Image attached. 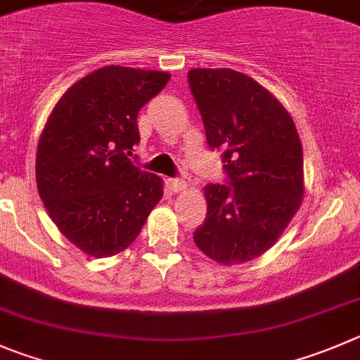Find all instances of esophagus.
I'll return each mask as SVG.
<instances>
[{
    "label": "esophagus",
    "instance_id": "obj_1",
    "mask_svg": "<svg viewBox=\"0 0 360 360\" xmlns=\"http://www.w3.org/2000/svg\"><path fill=\"white\" fill-rule=\"evenodd\" d=\"M169 184H170V188L176 191V193H179V191H184L188 188V183H186V181H183V179H170Z\"/></svg>",
    "mask_w": 360,
    "mask_h": 360
}]
</instances>
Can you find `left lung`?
Returning a JSON list of instances; mask_svg holds the SVG:
<instances>
[{
	"label": "left lung",
	"instance_id": "obj_1",
	"mask_svg": "<svg viewBox=\"0 0 360 360\" xmlns=\"http://www.w3.org/2000/svg\"><path fill=\"white\" fill-rule=\"evenodd\" d=\"M188 79L231 184L204 186L207 214L193 241L221 266L247 263L270 250L300 210V136L284 104L247 74L191 69Z\"/></svg>",
	"mask_w": 360,
	"mask_h": 360
}]
</instances>
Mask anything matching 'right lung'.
<instances>
[{
	"label": "right lung",
	"instance_id": "add662e5",
	"mask_svg": "<svg viewBox=\"0 0 360 360\" xmlns=\"http://www.w3.org/2000/svg\"><path fill=\"white\" fill-rule=\"evenodd\" d=\"M163 70L106 65L65 90L37 146L39 195L60 233L92 257L129 247L163 197V179L134 167L136 117L169 83Z\"/></svg>",
	"mask_w": 360,
	"mask_h": 360
}]
</instances>
